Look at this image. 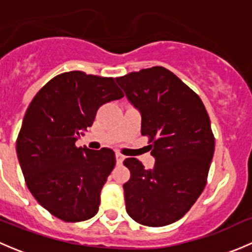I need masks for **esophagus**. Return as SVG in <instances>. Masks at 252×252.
<instances>
[{
    "mask_svg": "<svg viewBox=\"0 0 252 252\" xmlns=\"http://www.w3.org/2000/svg\"><path fill=\"white\" fill-rule=\"evenodd\" d=\"M116 161H117V163H118V164L123 163V161H124V156H123V155L116 154Z\"/></svg>",
    "mask_w": 252,
    "mask_h": 252,
    "instance_id": "1",
    "label": "esophagus"
}]
</instances>
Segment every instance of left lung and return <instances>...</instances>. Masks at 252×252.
<instances>
[{
	"label": "left lung",
	"mask_w": 252,
	"mask_h": 252,
	"mask_svg": "<svg viewBox=\"0 0 252 252\" xmlns=\"http://www.w3.org/2000/svg\"><path fill=\"white\" fill-rule=\"evenodd\" d=\"M141 114L152 169L129 157L130 179L123 185L126 208L135 222L163 227L180 220L204 191L215 152V136L201 98L177 75L152 67L116 78Z\"/></svg>",
	"instance_id": "left-lung-1"
}]
</instances>
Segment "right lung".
Masks as SVG:
<instances>
[{
    "mask_svg": "<svg viewBox=\"0 0 252 252\" xmlns=\"http://www.w3.org/2000/svg\"><path fill=\"white\" fill-rule=\"evenodd\" d=\"M123 96L113 78L73 70L51 79L30 102L17 139L18 161L28 189L55 217L81 222L97 213L116 156L75 141L101 106Z\"/></svg>",
    "mask_w": 252,
    "mask_h": 252,
    "instance_id": "1",
    "label": "right lung"
}]
</instances>
